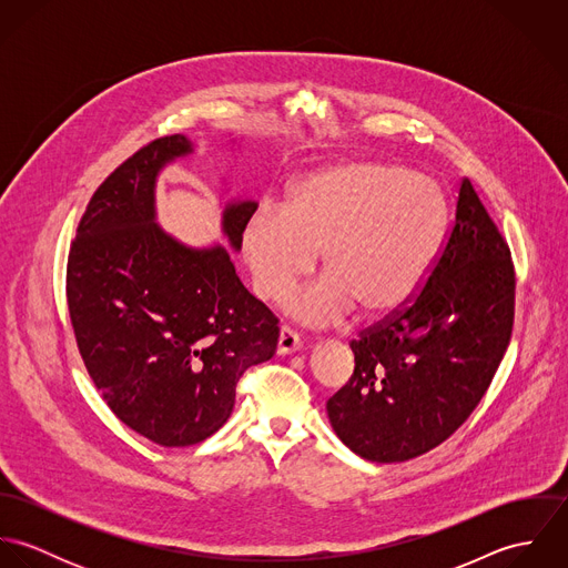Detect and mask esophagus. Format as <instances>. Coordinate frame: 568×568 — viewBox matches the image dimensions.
Instances as JSON below:
<instances>
[{
	"mask_svg": "<svg viewBox=\"0 0 568 568\" xmlns=\"http://www.w3.org/2000/svg\"><path fill=\"white\" fill-rule=\"evenodd\" d=\"M302 338L295 329H291L288 325L280 327V336H277V354H293L297 349H302Z\"/></svg>",
	"mask_w": 568,
	"mask_h": 568,
	"instance_id": "obj_1",
	"label": "esophagus"
}]
</instances>
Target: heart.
I'll return each mask as SVG.
<instances>
[{
    "mask_svg": "<svg viewBox=\"0 0 568 568\" xmlns=\"http://www.w3.org/2000/svg\"><path fill=\"white\" fill-rule=\"evenodd\" d=\"M446 225L442 187L398 163L325 165L297 181L282 207H257L243 225L244 260L264 302L284 300L322 264L317 284L286 302L306 325L400 311L426 280Z\"/></svg>",
    "mask_w": 568,
    "mask_h": 568,
    "instance_id": "heart-1",
    "label": "heart"
}]
</instances>
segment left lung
Masks as SVG:
<instances>
[{
    "instance_id": "obj_1",
    "label": "left lung",
    "mask_w": 568,
    "mask_h": 568,
    "mask_svg": "<svg viewBox=\"0 0 568 568\" xmlns=\"http://www.w3.org/2000/svg\"><path fill=\"white\" fill-rule=\"evenodd\" d=\"M514 297L509 246L464 176L419 291L349 343L354 374L327 400L338 439L378 464L446 442L486 396L511 338Z\"/></svg>"
}]
</instances>
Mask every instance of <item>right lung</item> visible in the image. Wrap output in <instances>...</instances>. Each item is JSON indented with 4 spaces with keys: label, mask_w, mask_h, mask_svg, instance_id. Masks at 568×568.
<instances>
[{
    "label": "right lung",
    "mask_w": 568,
    "mask_h": 568,
    "mask_svg": "<svg viewBox=\"0 0 568 568\" xmlns=\"http://www.w3.org/2000/svg\"><path fill=\"white\" fill-rule=\"evenodd\" d=\"M187 153L176 133L120 163L87 203L68 257L70 320L93 385L129 428L165 448L214 435L241 376L275 354L280 336L225 246L190 248L155 223V179ZM255 207L223 212L236 251Z\"/></svg>",
    "instance_id": "right-lung-1"
}]
</instances>
